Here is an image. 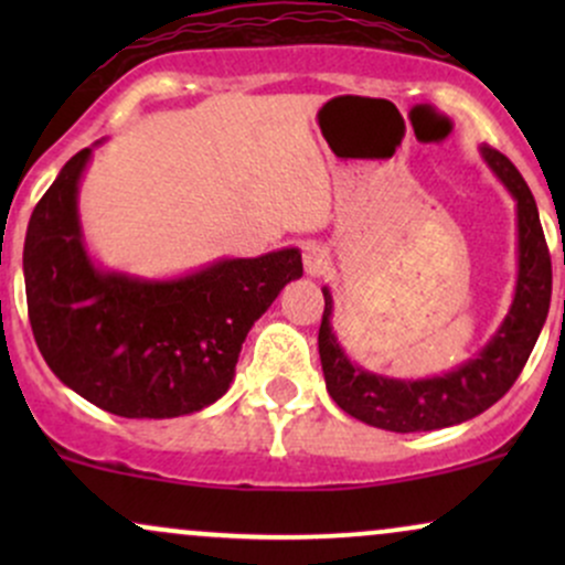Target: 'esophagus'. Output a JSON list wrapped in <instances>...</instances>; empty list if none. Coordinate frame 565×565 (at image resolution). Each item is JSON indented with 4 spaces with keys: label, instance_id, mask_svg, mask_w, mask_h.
Masks as SVG:
<instances>
[{
    "label": "esophagus",
    "instance_id": "obj_1",
    "mask_svg": "<svg viewBox=\"0 0 565 565\" xmlns=\"http://www.w3.org/2000/svg\"><path fill=\"white\" fill-rule=\"evenodd\" d=\"M302 265H305V274L319 278L327 274L329 268V249L323 244H308L302 252Z\"/></svg>",
    "mask_w": 565,
    "mask_h": 565
}]
</instances>
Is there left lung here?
Segmentation results:
<instances>
[{
    "instance_id": "left-lung-1",
    "label": "left lung",
    "mask_w": 565,
    "mask_h": 565,
    "mask_svg": "<svg viewBox=\"0 0 565 565\" xmlns=\"http://www.w3.org/2000/svg\"><path fill=\"white\" fill-rule=\"evenodd\" d=\"M481 157L515 201L518 276L508 316L472 359L454 366L451 372L423 380H401L369 372L350 361L345 348L337 340L332 327V291L321 287L323 319L319 329V353L327 391L342 412L380 430L427 433L468 423L483 414L518 380L547 321L553 265H550L536 201L531 196L526 180L508 157L489 146H481Z\"/></svg>"
}]
</instances>
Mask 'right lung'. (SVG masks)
I'll return each instance as SVG.
<instances>
[{"label": "right lung", "instance_id": "obj_1", "mask_svg": "<svg viewBox=\"0 0 565 565\" xmlns=\"http://www.w3.org/2000/svg\"><path fill=\"white\" fill-rule=\"evenodd\" d=\"M100 142L66 161L25 231V302L39 353L63 385L116 417L201 412L228 393L246 334L302 276V255L284 246L220 257L170 278L106 268L79 217V185Z\"/></svg>", "mask_w": 565, "mask_h": 565}]
</instances>
